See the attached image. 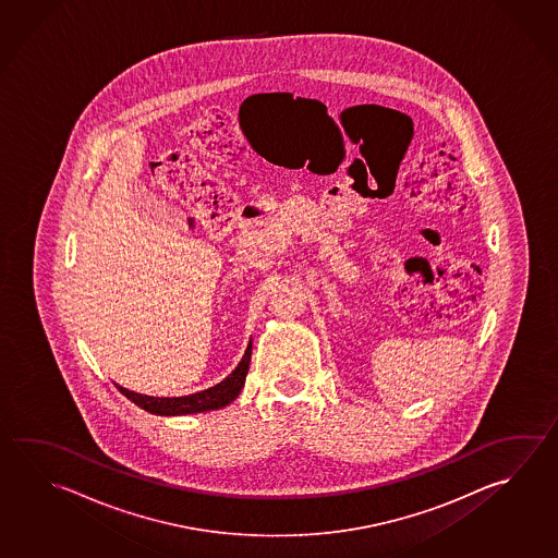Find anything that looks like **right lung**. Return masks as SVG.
I'll return each instance as SVG.
<instances>
[{
  "mask_svg": "<svg viewBox=\"0 0 558 558\" xmlns=\"http://www.w3.org/2000/svg\"><path fill=\"white\" fill-rule=\"evenodd\" d=\"M250 360H252V344L247 345L242 362L228 375L218 386L204 389L193 396L184 397H149L142 393H133L130 389L116 386L123 396L133 401L135 405L142 407L145 411H149L153 415H189V413H204V411H214L220 409L228 403H232L235 397L240 396L243 384H245V375L250 369Z\"/></svg>",
  "mask_w": 558,
  "mask_h": 558,
  "instance_id": "right-lung-1",
  "label": "right lung"
}]
</instances>
